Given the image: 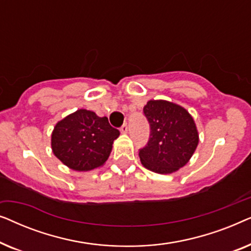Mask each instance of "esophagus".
Listing matches in <instances>:
<instances>
[{
	"mask_svg": "<svg viewBox=\"0 0 251 251\" xmlns=\"http://www.w3.org/2000/svg\"><path fill=\"white\" fill-rule=\"evenodd\" d=\"M120 131L122 133H126V131H128V126H126V123H123L121 128H120Z\"/></svg>",
	"mask_w": 251,
	"mask_h": 251,
	"instance_id": "esophagus-1",
	"label": "esophagus"
}]
</instances>
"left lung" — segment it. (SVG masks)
Masks as SVG:
<instances>
[{
  "mask_svg": "<svg viewBox=\"0 0 251 251\" xmlns=\"http://www.w3.org/2000/svg\"><path fill=\"white\" fill-rule=\"evenodd\" d=\"M150 123V139L139 150L143 166L157 174H173L184 167L199 144L197 126L190 113L167 100H150L144 106Z\"/></svg>",
  "mask_w": 251,
  "mask_h": 251,
  "instance_id": "8db88e82",
  "label": "left lung"
}]
</instances>
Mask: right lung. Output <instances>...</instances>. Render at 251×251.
<instances>
[{"mask_svg":"<svg viewBox=\"0 0 251 251\" xmlns=\"http://www.w3.org/2000/svg\"><path fill=\"white\" fill-rule=\"evenodd\" d=\"M119 136L120 131L109 125L106 116L99 118L95 112L77 109L54 126L51 147L65 166L89 171L106 162Z\"/></svg>","mask_w":251,"mask_h":251,"instance_id":"add662e5","label":"right lung"}]
</instances>
